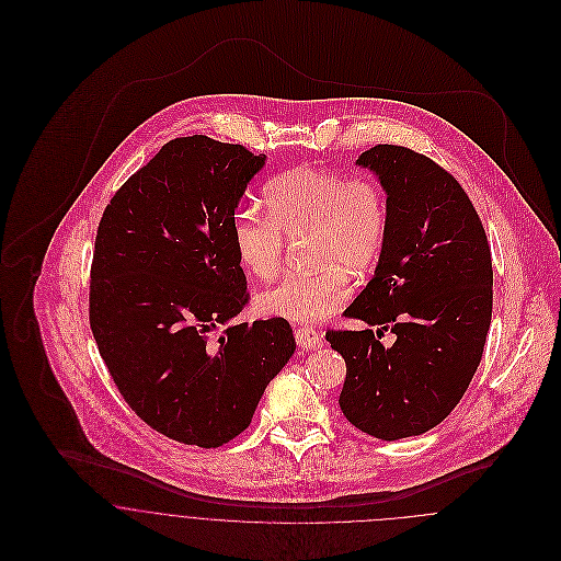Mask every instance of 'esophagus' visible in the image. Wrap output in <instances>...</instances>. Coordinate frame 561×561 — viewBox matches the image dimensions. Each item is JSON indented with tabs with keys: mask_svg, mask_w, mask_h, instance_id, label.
<instances>
[{
	"mask_svg": "<svg viewBox=\"0 0 561 561\" xmlns=\"http://www.w3.org/2000/svg\"><path fill=\"white\" fill-rule=\"evenodd\" d=\"M296 341L305 347V350H320L323 345V334L316 328H296Z\"/></svg>",
	"mask_w": 561,
	"mask_h": 561,
	"instance_id": "esophagus-1",
	"label": "esophagus"
}]
</instances>
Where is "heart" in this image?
Masks as SVG:
<instances>
[{"label":"heart","mask_w":561,"mask_h":561,"mask_svg":"<svg viewBox=\"0 0 561 561\" xmlns=\"http://www.w3.org/2000/svg\"><path fill=\"white\" fill-rule=\"evenodd\" d=\"M267 214L240 207L233 216V245L241 265L256 278L276 274L283 236L316 233L320 274H285L256 294L263 316L285 320H325L352 294L341 267L369 270L382 254L389 233V205L371 179H352L336 170L298 165L274 176L263 192Z\"/></svg>","instance_id":"b5f03b06"}]
</instances>
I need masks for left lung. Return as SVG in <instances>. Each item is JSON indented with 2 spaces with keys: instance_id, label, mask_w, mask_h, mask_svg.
Masks as SVG:
<instances>
[{
  "instance_id": "1",
  "label": "left lung",
  "mask_w": 561,
  "mask_h": 561,
  "mask_svg": "<svg viewBox=\"0 0 561 561\" xmlns=\"http://www.w3.org/2000/svg\"><path fill=\"white\" fill-rule=\"evenodd\" d=\"M356 165L387 194L389 233L367 287L345 309L365 330H330L345 358L339 405L360 432L400 440L436 427L467 393L492 318V261L460 183L410 149L378 145ZM391 329L397 343L379 339Z\"/></svg>"
}]
</instances>
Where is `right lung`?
I'll list each match as a JSON object with an SVG mask.
<instances>
[{
  "instance_id": "1",
  "label": "right lung",
  "mask_w": 561,
  "mask_h": 561,
  "mask_svg": "<svg viewBox=\"0 0 561 561\" xmlns=\"http://www.w3.org/2000/svg\"><path fill=\"white\" fill-rule=\"evenodd\" d=\"M241 145L170 140L110 201L90 272V328L131 410L163 436L220 447L241 434L296 352L283 318L248 302L233 216L265 165Z\"/></svg>"
}]
</instances>
